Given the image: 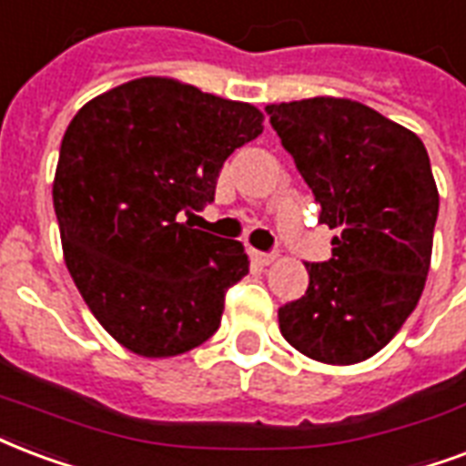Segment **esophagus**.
Instances as JSON below:
<instances>
[{
    "label": "esophagus",
    "instance_id": "34e87169",
    "mask_svg": "<svg viewBox=\"0 0 466 466\" xmlns=\"http://www.w3.org/2000/svg\"><path fill=\"white\" fill-rule=\"evenodd\" d=\"M248 257H251V261L258 266H271L273 261H276L273 254H264V251H257V248H251V251H248Z\"/></svg>",
    "mask_w": 466,
    "mask_h": 466
}]
</instances>
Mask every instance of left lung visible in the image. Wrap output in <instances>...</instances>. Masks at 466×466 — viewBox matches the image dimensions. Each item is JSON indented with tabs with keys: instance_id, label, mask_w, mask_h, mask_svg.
<instances>
[{
	"instance_id": "left-lung-1",
	"label": "left lung",
	"mask_w": 466,
	"mask_h": 466,
	"mask_svg": "<svg viewBox=\"0 0 466 466\" xmlns=\"http://www.w3.org/2000/svg\"><path fill=\"white\" fill-rule=\"evenodd\" d=\"M276 134L337 229L332 258L305 264L303 298L279 310L280 335L322 364H360L396 337L431 271L440 195L413 131L347 97L268 105Z\"/></svg>"
}]
</instances>
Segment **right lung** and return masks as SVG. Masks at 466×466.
<instances>
[{
    "label": "right lung",
    "instance_id": "obj_1",
    "mask_svg": "<svg viewBox=\"0 0 466 466\" xmlns=\"http://www.w3.org/2000/svg\"><path fill=\"white\" fill-rule=\"evenodd\" d=\"M261 131L254 105L158 76L102 92L67 124L53 177L63 258L99 325L138 357L218 332L247 251L177 219L215 200L222 163Z\"/></svg>",
    "mask_w": 466,
    "mask_h": 466
}]
</instances>
